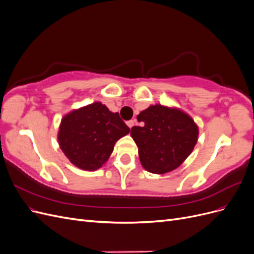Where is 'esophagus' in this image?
Wrapping results in <instances>:
<instances>
[{"mask_svg":"<svg viewBox=\"0 0 254 254\" xmlns=\"http://www.w3.org/2000/svg\"><path fill=\"white\" fill-rule=\"evenodd\" d=\"M127 125H128L129 128H132L133 125H134V121H132V120H131V121H128V122H127Z\"/></svg>","mask_w":254,"mask_h":254,"instance_id":"obj_1","label":"esophagus"}]
</instances>
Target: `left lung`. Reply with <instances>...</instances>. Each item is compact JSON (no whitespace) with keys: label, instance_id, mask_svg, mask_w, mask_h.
I'll list each match as a JSON object with an SVG mask.
<instances>
[{"label":"left lung","instance_id":"8db88e82","mask_svg":"<svg viewBox=\"0 0 254 254\" xmlns=\"http://www.w3.org/2000/svg\"><path fill=\"white\" fill-rule=\"evenodd\" d=\"M141 126L131 128L142 166L165 174L180 166L198 140V127L189 114L162 105L150 106L136 117Z\"/></svg>","mask_w":254,"mask_h":254}]
</instances>
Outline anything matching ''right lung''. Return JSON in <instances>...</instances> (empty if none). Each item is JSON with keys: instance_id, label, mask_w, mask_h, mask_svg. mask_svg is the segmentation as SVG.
Segmentation results:
<instances>
[{"instance_id": "right-lung-1", "label": "right lung", "mask_w": 254, "mask_h": 254, "mask_svg": "<svg viewBox=\"0 0 254 254\" xmlns=\"http://www.w3.org/2000/svg\"><path fill=\"white\" fill-rule=\"evenodd\" d=\"M129 127L118 112L96 102L73 110L61 120L58 142L71 162L84 171H96L109 159L114 144Z\"/></svg>"}]
</instances>
